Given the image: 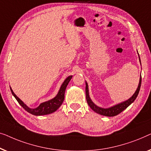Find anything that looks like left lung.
I'll use <instances>...</instances> for the list:
<instances>
[{"instance_id":"obj_1","label":"left lung","mask_w":151,"mask_h":151,"mask_svg":"<svg viewBox=\"0 0 151 151\" xmlns=\"http://www.w3.org/2000/svg\"><path fill=\"white\" fill-rule=\"evenodd\" d=\"M137 53H138V52H137ZM138 55H139V54H138ZM139 59L140 64H141V61H140L139 56ZM141 83H142V76H140L139 85H138V86H137V90H136V91H135V92L134 93V94H133V96L130 98V99L127 100L126 101H124V102H122V103H119V104H118V105H114V106H113V107H111L109 108H105H105L98 107L97 105H95V104L92 101V100H91L90 97V95H89L88 83L86 82V94L87 102H88V104L90 107L91 109H92L93 111H94L95 112H96V113L100 114V115H103L105 116H109V117H112V116H117L118 114L121 113L122 111H124L125 109H127V108L129 106L135 101V99H136L137 95H138V94H139L140 87H141Z\"/></svg>"}]
</instances>
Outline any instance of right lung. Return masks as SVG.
Here are the masks:
<instances>
[{
	"mask_svg": "<svg viewBox=\"0 0 151 151\" xmlns=\"http://www.w3.org/2000/svg\"><path fill=\"white\" fill-rule=\"evenodd\" d=\"M73 76H69L68 77L65 78L64 81L61 85L60 89H59L58 93H57V96L53 99L49 100V101L44 102L40 104L37 107L34 108H29L28 106L25 105L19 98L14 94V92H13L12 88H10L11 92L12 93L13 96L15 97V99L17 100V101L18 102V103L26 110L27 111H28L29 113H30L33 115L35 116H42V115H47V114H50L57 111V109H59V107H60L62 104L63 100H64V94H65V91L66 89V87L70 82V81L71 80Z\"/></svg>",
	"mask_w": 151,
	"mask_h": 151,
	"instance_id": "obj_1",
	"label": "right lung"
}]
</instances>
